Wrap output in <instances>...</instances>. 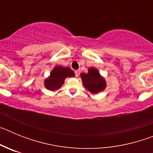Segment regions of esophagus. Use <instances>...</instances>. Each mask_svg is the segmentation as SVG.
Masks as SVG:
<instances>
[{"mask_svg":"<svg viewBox=\"0 0 153 153\" xmlns=\"http://www.w3.org/2000/svg\"><path fill=\"white\" fill-rule=\"evenodd\" d=\"M79 74H80V72H79V70H75V76L76 77H78L79 76Z\"/></svg>","mask_w":153,"mask_h":153,"instance_id":"34e87169","label":"esophagus"}]
</instances>
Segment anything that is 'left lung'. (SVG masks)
<instances>
[{"mask_svg": "<svg viewBox=\"0 0 153 153\" xmlns=\"http://www.w3.org/2000/svg\"><path fill=\"white\" fill-rule=\"evenodd\" d=\"M80 76L84 87L91 93L97 94L106 89V80L97 69L90 67L87 74H81Z\"/></svg>", "mask_w": 153, "mask_h": 153, "instance_id": "1", "label": "left lung"}]
</instances>
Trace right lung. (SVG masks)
I'll return each instance as SVG.
<instances>
[{
  "label": "right lung",
  "instance_id": "right-lung-1",
  "mask_svg": "<svg viewBox=\"0 0 153 153\" xmlns=\"http://www.w3.org/2000/svg\"><path fill=\"white\" fill-rule=\"evenodd\" d=\"M74 76V72L69 67L56 66L53 69L49 76L44 80V86L47 90L55 91L61 87L66 78Z\"/></svg>",
  "mask_w": 153,
  "mask_h": 153
}]
</instances>
